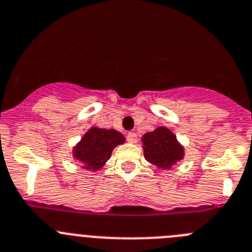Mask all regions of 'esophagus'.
I'll list each match as a JSON object with an SVG mask.
<instances>
[{
	"instance_id": "esophagus-1",
	"label": "esophagus",
	"mask_w": 252,
	"mask_h": 252,
	"mask_svg": "<svg viewBox=\"0 0 252 252\" xmlns=\"http://www.w3.org/2000/svg\"><path fill=\"white\" fill-rule=\"evenodd\" d=\"M126 140L130 144H136V141H137V135L135 132H128L127 136H126Z\"/></svg>"
}]
</instances>
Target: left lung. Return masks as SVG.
Listing matches in <instances>:
<instances>
[{"label":"left lung","mask_w":252,"mask_h":252,"mask_svg":"<svg viewBox=\"0 0 252 252\" xmlns=\"http://www.w3.org/2000/svg\"><path fill=\"white\" fill-rule=\"evenodd\" d=\"M141 141L145 158L161 170L171 168L185 156L184 146L177 141L175 133L165 126L145 133Z\"/></svg>","instance_id":"left-lung-1"}]
</instances>
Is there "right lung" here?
Segmentation results:
<instances>
[{
	"instance_id": "1",
	"label": "right lung",
	"mask_w": 252,
	"mask_h": 252,
	"mask_svg": "<svg viewBox=\"0 0 252 252\" xmlns=\"http://www.w3.org/2000/svg\"><path fill=\"white\" fill-rule=\"evenodd\" d=\"M124 142V135L114 128L91 127L73 147L72 155L84 168L98 171L111 158L112 150Z\"/></svg>"
}]
</instances>
